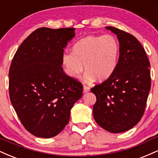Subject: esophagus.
I'll use <instances>...</instances> for the list:
<instances>
[{"mask_svg":"<svg viewBox=\"0 0 158 158\" xmlns=\"http://www.w3.org/2000/svg\"><path fill=\"white\" fill-rule=\"evenodd\" d=\"M89 90H90L89 87L86 86V85H84V87H83V93L86 94V93H88Z\"/></svg>","mask_w":158,"mask_h":158,"instance_id":"34e87169","label":"esophagus"}]
</instances>
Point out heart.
I'll return each instance as SVG.
<instances>
[{"mask_svg": "<svg viewBox=\"0 0 158 158\" xmlns=\"http://www.w3.org/2000/svg\"><path fill=\"white\" fill-rule=\"evenodd\" d=\"M119 54V44L112 35H89L74 45L73 53L65 52L62 64L69 77L77 78L85 65L88 81H104L114 73Z\"/></svg>", "mask_w": 158, "mask_h": 158, "instance_id": "obj_1", "label": "heart"}]
</instances>
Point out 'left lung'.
<instances>
[{"label":"left lung","instance_id":"left-lung-1","mask_svg":"<svg viewBox=\"0 0 158 158\" xmlns=\"http://www.w3.org/2000/svg\"><path fill=\"white\" fill-rule=\"evenodd\" d=\"M106 29L119 40V60L112 75L90 90L97 97L93 114L105 130L121 133L136 126L144 114L151 88L150 62L135 36L114 27Z\"/></svg>","mask_w":158,"mask_h":158}]
</instances>
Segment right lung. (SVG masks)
Instances as JSON below:
<instances>
[{
	"instance_id": "right-lung-1",
	"label": "right lung",
	"mask_w": 158,
	"mask_h": 158,
	"mask_svg": "<svg viewBox=\"0 0 158 158\" xmlns=\"http://www.w3.org/2000/svg\"><path fill=\"white\" fill-rule=\"evenodd\" d=\"M74 28L41 27L18 48L9 71L10 101L25 128L38 137L59 135L82 96L79 81L63 71L64 48Z\"/></svg>"
}]
</instances>
